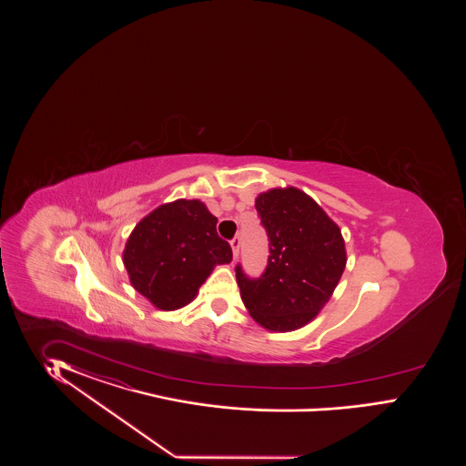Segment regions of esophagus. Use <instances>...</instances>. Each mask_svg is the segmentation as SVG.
Listing matches in <instances>:
<instances>
[{
	"instance_id": "obj_1",
	"label": "esophagus",
	"mask_w": 466,
	"mask_h": 466,
	"mask_svg": "<svg viewBox=\"0 0 466 466\" xmlns=\"http://www.w3.org/2000/svg\"><path fill=\"white\" fill-rule=\"evenodd\" d=\"M230 248H232V253H234V258H238V256H239L240 249L239 238H234V239L230 240Z\"/></svg>"
}]
</instances>
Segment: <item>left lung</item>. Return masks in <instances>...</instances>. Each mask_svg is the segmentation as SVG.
<instances>
[{
  "mask_svg": "<svg viewBox=\"0 0 466 466\" xmlns=\"http://www.w3.org/2000/svg\"><path fill=\"white\" fill-rule=\"evenodd\" d=\"M254 207L268 234V267L256 280L236 268L240 297L258 325L294 331L333 296L347 265L345 240L325 210L294 186L259 193Z\"/></svg>",
  "mask_w": 466,
  "mask_h": 466,
  "instance_id": "obj_1",
  "label": "left lung"
}]
</instances>
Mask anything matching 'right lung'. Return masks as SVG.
<instances>
[{"mask_svg": "<svg viewBox=\"0 0 466 466\" xmlns=\"http://www.w3.org/2000/svg\"><path fill=\"white\" fill-rule=\"evenodd\" d=\"M217 222L203 201L183 198L143 217L123 251L133 289L157 309L187 306L213 268L232 261V249L218 238Z\"/></svg>", "mask_w": 466, "mask_h": 466, "instance_id": "1", "label": "right lung"}]
</instances>
